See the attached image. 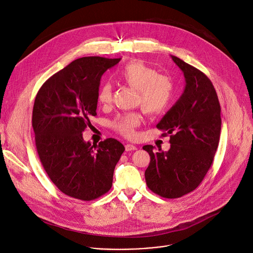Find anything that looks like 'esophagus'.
Here are the masks:
<instances>
[{"label": "esophagus", "instance_id": "obj_1", "mask_svg": "<svg viewBox=\"0 0 253 253\" xmlns=\"http://www.w3.org/2000/svg\"><path fill=\"white\" fill-rule=\"evenodd\" d=\"M125 149L126 151H134V150H137V147L133 145V144H126Z\"/></svg>", "mask_w": 253, "mask_h": 253}]
</instances>
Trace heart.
<instances>
[{"mask_svg":"<svg viewBox=\"0 0 253 253\" xmlns=\"http://www.w3.org/2000/svg\"><path fill=\"white\" fill-rule=\"evenodd\" d=\"M116 79L136 90L135 103L147 114H158L170 105L174 85L172 80L142 61H131L115 72ZM98 102L101 105L109 104L112 100V86L103 83L98 91ZM141 118L136 112L118 115L111 123L113 129L121 135L132 138L140 125Z\"/></svg>","mask_w":253,"mask_h":253,"instance_id":"heart-1","label":"heart"}]
</instances>
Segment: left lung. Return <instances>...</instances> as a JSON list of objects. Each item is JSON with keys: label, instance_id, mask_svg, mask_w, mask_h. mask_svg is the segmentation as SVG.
<instances>
[{"label": "left lung", "instance_id": "obj_1", "mask_svg": "<svg viewBox=\"0 0 253 253\" xmlns=\"http://www.w3.org/2000/svg\"><path fill=\"white\" fill-rule=\"evenodd\" d=\"M182 70L185 89L156 127L170 135V149L154 151L145 171L148 188L164 198H179L202 182L218 147L221 117L217 94L209 78L195 67L171 56Z\"/></svg>", "mask_w": 253, "mask_h": 253}]
</instances>
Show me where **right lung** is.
<instances>
[{"label": "right lung", "mask_w": 253, "mask_h": 253, "mask_svg": "<svg viewBox=\"0 0 253 253\" xmlns=\"http://www.w3.org/2000/svg\"><path fill=\"white\" fill-rule=\"evenodd\" d=\"M121 59L79 58L50 77L36 96L32 126L40 161L64 194L91 201L110 190L125 148L113 138L98 145L82 132L96 116L100 80Z\"/></svg>", "instance_id": "obj_1"}]
</instances>
